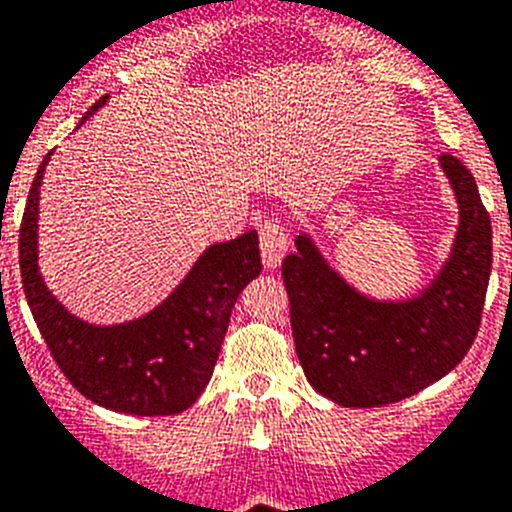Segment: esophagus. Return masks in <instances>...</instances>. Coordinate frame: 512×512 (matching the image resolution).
<instances>
[{"label":"esophagus","mask_w":512,"mask_h":512,"mask_svg":"<svg viewBox=\"0 0 512 512\" xmlns=\"http://www.w3.org/2000/svg\"><path fill=\"white\" fill-rule=\"evenodd\" d=\"M288 237L286 229L275 221H265L260 226V252H262V265L268 270H275L281 265L283 255H286Z\"/></svg>","instance_id":"obj_1"}]
</instances>
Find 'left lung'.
Here are the masks:
<instances>
[{"label": "left lung", "instance_id": "1", "mask_svg": "<svg viewBox=\"0 0 512 512\" xmlns=\"http://www.w3.org/2000/svg\"><path fill=\"white\" fill-rule=\"evenodd\" d=\"M459 231L441 273L417 296L371 299L324 260L309 234L283 260L291 330L306 379L342 407L402 402L464 361L479 332L492 270V224L477 182L443 154Z\"/></svg>", "mask_w": 512, "mask_h": 512}]
</instances>
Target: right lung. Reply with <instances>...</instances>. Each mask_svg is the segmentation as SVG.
<instances>
[{
    "instance_id": "obj_1",
    "label": "right lung",
    "mask_w": 512,
    "mask_h": 512,
    "mask_svg": "<svg viewBox=\"0 0 512 512\" xmlns=\"http://www.w3.org/2000/svg\"><path fill=\"white\" fill-rule=\"evenodd\" d=\"M105 100H97L82 123ZM51 154L35 172L22 213L20 273L53 361L74 389L105 410L139 417L188 410L211 381L239 293L262 270L257 231L211 244L180 286L144 317L108 327L84 322L59 304L38 268V201Z\"/></svg>"
}]
</instances>
